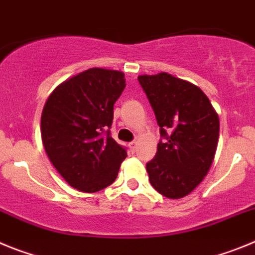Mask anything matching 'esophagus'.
<instances>
[{"instance_id":"34e87169","label":"esophagus","mask_w":255,"mask_h":255,"mask_svg":"<svg viewBox=\"0 0 255 255\" xmlns=\"http://www.w3.org/2000/svg\"><path fill=\"white\" fill-rule=\"evenodd\" d=\"M129 148L132 153L136 152V148H138V144H136V141H131V143H129Z\"/></svg>"}]
</instances>
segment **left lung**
I'll use <instances>...</instances> for the list:
<instances>
[{"label": "left lung", "mask_w": 255, "mask_h": 255, "mask_svg": "<svg viewBox=\"0 0 255 255\" xmlns=\"http://www.w3.org/2000/svg\"><path fill=\"white\" fill-rule=\"evenodd\" d=\"M152 106L161 140L147 163L153 188L170 199L190 194L208 173L217 149L220 120L197 85L159 73L138 76Z\"/></svg>", "instance_id": "1"}]
</instances>
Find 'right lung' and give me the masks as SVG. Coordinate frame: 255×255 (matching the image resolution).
I'll return each instance as SVG.
<instances>
[{
    "instance_id": "1",
    "label": "right lung",
    "mask_w": 255,
    "mask_h": 255,
    "mask_svg": "<svg viewBox=\"0 0 255 255\" xmlns=\"http://www.w3.org/2000/svg\"><path fill=\"white\" fill-rule=\"evenodd\" d=\"M124 78L116 70H85L61 83L43 107L40 132L49 161L70 186L84 193L111 185L128 155L110 132Z\"/></svg>"
}]
</instances>
